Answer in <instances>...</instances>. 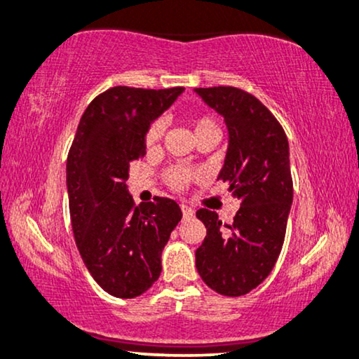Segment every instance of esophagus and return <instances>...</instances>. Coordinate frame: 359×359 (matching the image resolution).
<instances>
[{"label": "esophagus", "instance_id": "34e87169", "mask_svg": "<svg viewBox=\"0 0 359 359\" xmlns=\"http://www.w3.org/2000/svg\"><path fill=\"white\" fill-rule=\"evenodd\" d=\"M180 210H182V215L187 219V217H192L194 215V210L187 205H180Z\"/></svg>", "mask_w": 359, "mask_h": 359}]
</instances>
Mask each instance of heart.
<instances>
[{"label":"heart","instance_id":"heart-1","mask_svg":"<svg viewBox=\"0 0 359 359\" xmlns=\"http://www.w3.org/2000/svg\"><path fill=\"white\" fill-rule=\"evenodd\" d=\"M192 127H194L195 137H201V135L208 134V133H219V124H217L215 119L208 114L195 117L192 121ZM162 133H164V126H162V122L161 121L152 122L151 127L147 129L146 135H144V144H146V147L147 149L156 147L158 140L162 137ZM201 177L202 174L198 170L189 169V167H180V165L170 167V169H167L164 174L167 185H169L172 190H177V192L187 189L194 180L201 179Z\"/></svg>","mask_w":359,"mask_h":359}]
</instances>
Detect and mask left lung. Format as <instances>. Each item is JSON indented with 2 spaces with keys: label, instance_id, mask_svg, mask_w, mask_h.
Wrapping results in <instances>:
<instances>
[{
  "label": "left lung",
  "instance_id": "1",
  "mask_svg": "<svg viewBox=\"0 0 359 359\" xmlns=\"http://www.w3.org/2000/svg\"><path fill=\"white\" fill-rule=\"evenodd\" d=\"M195 93L229 127L219 180L240 202L233 224H222L208 208L197 212L207 237L195 252V265L213 292L242 297L270 275L283 247L293 201L288 139L276 117L247 90L217 86Z\"/></svg>",
  "mask_w": 359,
  "mask_h": 359
}]
</instances>
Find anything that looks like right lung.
Wrapping results in <instances>:
<instances>
[{"label":"right lung","instance_id":"right-lung-1","mask_svg":"<svg viewBox=\"0 0 359 359\" xmlns=\"http://www.w3.org/2000/svg\"><path fill=\"white\" fill-rule=\"evenodd\" d=\"M182 90H104L84 111L67 154L76 245L89 273L112 297L135 298L156 283L162 250L182 219L180 207L167 197L135 207L126 185L130 162L146 156L149 126Z\"/></svg>","mask_w":359,"mask_h":359}]
</instances>
